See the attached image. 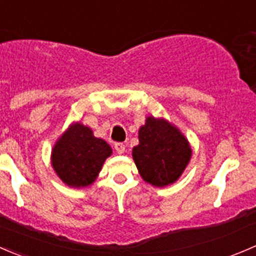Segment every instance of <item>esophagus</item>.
<instances>
[{
  "mask_svg": "<svg viewBox=\"0 0 256 256\" xmlns=\"http://www.w3.org/2000/svg\"><path fill=\"white\" fill-rule=\"evenodd\" d=\"M114 149H116V152H118V154H123V152H124V150H126V146L123 143H116L114 144Z\"/></svg>",
  "mask_w": 256,
  "mask_h": 256,
  "instance_id": "1",
  "label": "esophagus"
}]
</instances>
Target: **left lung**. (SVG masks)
<instances>
[{"label": "left lung", "instance_id": "obj_1", "mask_svg": "<svg viewBox=\"0 0 256 256\" xmlns=\"http://www.w3.org/2000/svg\"><path fill=\"white\" fill-rule=\"evenodd\" d=\"M138 136L132 155L142 178L156 187L178 181L192 155L185 136L164 118L150 116Z\"/></svg>", "mask_w": 256, "mask_h": 256}]
</instances>
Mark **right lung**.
<instances>
[{
	"label": "right lung",
	"mask_w": 256,
	"mask_h": 256,
	"mask_svg": "<svg viewBox=\"0 0 256 256\" xmlns=\"http://www.w3.org/2000/svg\"><path fill=\"white\" fill-rule=\"evenodd\" d=\"M112 148L80 122L71 124L52 150V165L68 186L86 187L98 176Z\"/></svg>",
	"instance_id": "add662e5"
}]
</instances>
